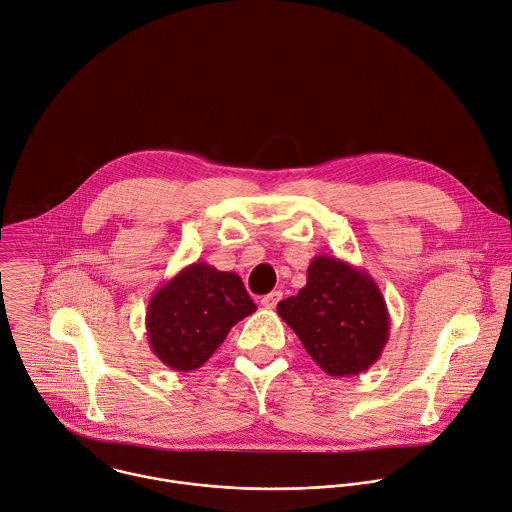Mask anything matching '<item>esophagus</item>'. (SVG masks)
Listing matches in <instances>:
<instances>
[{
	"mask_svg": "<svg viewBox=\"0 0 512 512\" xmlns=\"http://www.w3.org/2000/svg\"><path fill=\"white\" fill-rule=\"evenodd\" d=\"M283 299V293L281 291H273V293H269V295H265L263 299H261V305L265 308H275L277 307V303Z\"/></svg>",
	"mask_w": 512,
	"mask_h": 512,
	"instance_id": "1",
	"label": "esophagus"
}]
</instances>
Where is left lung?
<instances>
[{
    "mask_svg": "<svg viewBox=\"0 0 512 512\" xmlns=\"http://www.w3.org/2000/svg\"><path fill=\"white\" fill-rule=\"evenodd\" d=\"M277 312L334 378L366 372L390 338V312L372 275L330 255L310 261L307 285Z\"/></svg>",
    "mask_w": 512,
    "mask_h": 512,
    "instance_id": "left-lung-1",
    "label": "left lung"
}]
</instances>
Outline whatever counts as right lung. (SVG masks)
Returning <instances> with one entry per match:
<instances>
[{"label":"right lung","instance_id":"1","mask_svg":"<svg viewBox=\"0 0 512 512\" xmlns=\"http://www.w3.org/2000/svg\"><path fill=\"white\" fill-rule=\"evenodd\" d=\"M255 310L237 273L198 261L152 295L146 312L148 342L168 368L192 372L204 366L227 332Z\"/></svg>","mask_w":512,"mask_h":512}]
</instances>
